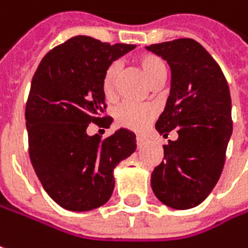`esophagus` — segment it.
<instances>
[{
    "instance_id": "1",
    "label": "esophagus",
    "mask_w": 248,
    "mask_h": 248,
    "mask_svg": "<svg viewBox=\"0 0 248 248\" xmlns=\"http://www.w3.org/2000/svg\"><path fill=\"white\" fill-rule=\"evenodd\" d=\"M142 144H145V137L138 135V137H137V145H138V147H141Z\"/></svg>"
}]
</instances>
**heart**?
I'll return each instance as SVG.
<instances>
[{
  "label": "heart",
  "mask_w": 248,
  "mask_h": 248,
  "mask_svg": "<svg viewBox=\"0 0 248 248\" xmlns=\"http://www.w3.org/2000/svg\"><path fill=\"white\" fill-rule=\"evenodd\" d=\"M135 64L151 86L155 83L164 81L167 78V64L159 56H156L154 53H142V55L137 56ZM117 78H118L117 64L113 63V64L107 66L101 76V81H100L101 93L107 100L114 98ZM114 115L115 123L118 127H123V128H127L131 131H142L148 127V124L155 117V110L150 106L123 103L121 106L117 107Z\"/></svg>",
  "instance_id": "1"
}]
</instances>
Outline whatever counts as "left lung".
Masks as SVG:
<instances>
[{
    "label": "left lung",
    "instance_id": "left-lung-1",
    "mask_svg": "<svg viewBox=\"0 0 248 248\" xmlns=\"http://www.w3.org/2000/svg\"><path fill=\"white\" fill-rule=\"evenodd\" d=\"M168 62L170 94L155 128L178 140L164 145L151 186L169 207L185 210L202 203L217 184L233 131L232 98L220 66L202 45L189 38L147 46Z\"/></svg>",
    "mask_w": 248,
    "mask_h": 248
}]
</instances>
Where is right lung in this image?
I'll list each match as a JSON object with an SVG mask.
<instances>
[{"mask_svg": "<svg viewBox=\"0 0 248 248\" xmlns=\"http://www.w3.org/2000/svg\"><path fill=\"white\" fill-rule=\"evenodd\" d=\"M134 47L75 36L49 50L32 78L25 107L29 158L46 193L63 209L86 212L106 203L113 170L137 148L134 133L124 128L103 141L86 133L89 124L110 127L101 76Z\"/></svg>", "mask_w": 248, "mask_h": 248, "instance_id": "add662e5", "label": "right lung"}]
</instances>
